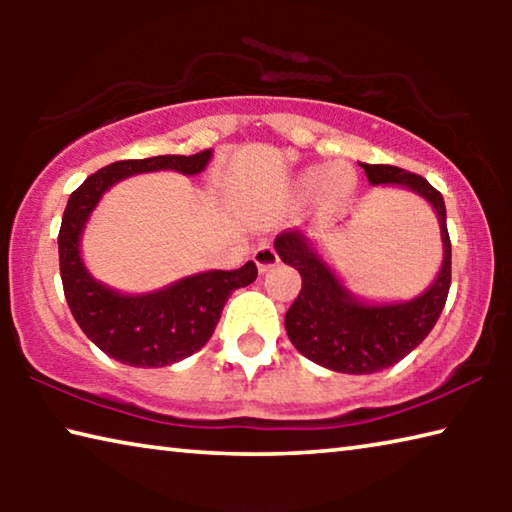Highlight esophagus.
<instances>
[{"label": "esophagus", "mask_w": 512, "mask_h": 512, "mask_svg": "<svg viewBox=\"0 0 512 512\" xmlns=\"http://www.w3.org/2000/svg\"><path fill=\"white\" fill-rule=\"evenodd\" d=\"M255 264L259 268V273L271 271L273 266L280 264V255L275 253V248L271 244H262L255 250Z\"/></svg>", "instance_id": "esophagus-1"}]
</instances>
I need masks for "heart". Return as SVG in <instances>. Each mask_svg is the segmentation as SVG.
<instances>
[{
	"instance_id": "b5f03b06",
	"label": "heart",
	"mask_w": 512,
	"mask_h": 512,
	"mask_svg": "<svg viewBox=\"0 0 512 512\" xmlns=\"http://www.w3.org/2000/svg\"><path fill=\"white\" fill-rule=\"evenodd\" d=\"M357 189V173L345 164H329V167H309L296 180L298 201H311L320 196L329 205H339Z\"/></svg>"
}]
</instances>
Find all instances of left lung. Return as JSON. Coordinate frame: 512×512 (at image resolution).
I'll use <instances>...</instances> for the list:
<instances>
[{"label":"left lung","mask_w":512,"mask_h":512,"mask_svg":"<svg viewBox=\"0 0 512 512\" xmlns=\"http://www.w3.org/2000/svg\"><path fill=\"white\" fill-rule=\"evenodd\" d=\"M370 185H397L420 194L438 214L443 237V266L431 287L418 298L388 305L357 300L329 268L300 230H284L275 239V250L284 264L296 268L302 289L293 300L284 327L300 354L318 366L370 375L395 366L427 339L443 311L452 284V241L447 232L443 194L418 173L391 164H361Z\"/></svg>","instance_id":"8db88e82"}]
</instances>
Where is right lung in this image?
<instances>
[{"instance_id":"obj_1","label":"right lung","mask_w":512,"mask_h":512,"mask_svg":"<svg viewBox=\"0 0 512 512\" xmlns=\"http://www.w3.org/2000/svg\"><path fill=\"white\" fill-rule=\"evenodd\" d=\"M212 149L196 155H155L119 160L92 173L72 192L58 232L63 291L83 334L101 352L135 368H162L183 361L210 341L230 293L255 282L257 266L246 262L237 271H205L183 277L169 287L128 296L106 287L88 273L81 257V235L90 214L108 189L135 173H201Z\"/></svg>"}]
</instances>
